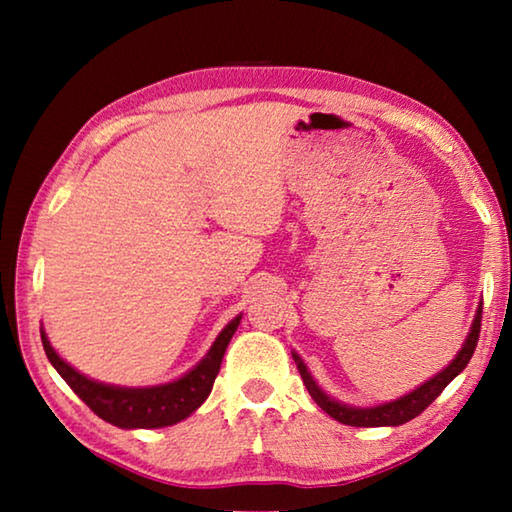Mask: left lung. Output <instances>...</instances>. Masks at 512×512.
<instances>
[{
	"mask_svg": "<svg viewBox=\"0 0 512 512\" xmlns=\"http://www.w3.org/2000/svg\"><path fill=\"white\" fill-rule=\"evenodd\" d=\"M481 309H483V302H479V307H476L472 327L470 332H467V339L463 341V348L458 350L456 357L449 361L438 375H433L418 388H413L411 393H406L402 397H397V400L384 402V404L350 406L334 400L332 395H327L323 388L318 386V381L314 379V375H311L307 363L302 361L300 354L298 352H291V354L300 370L302 381H305L309 395L314 397V402L320 406V409H323L327 415H332L334 420H339L341 424H350V427H400V424L413 420L415 415H420L424 409H427V406L445 391L449 381L461 375L467 363H470L476 341H479V332H481Z\"/></svg>",
	"mask_w": 512,
	"mask_h": 512,
	"instance_id": "left-lung-1",
	"label": "left lung"
}]
</instances>
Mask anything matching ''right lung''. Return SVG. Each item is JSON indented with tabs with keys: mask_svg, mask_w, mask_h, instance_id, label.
<instances>
[{
	"mask_svg": "<svg viewBox=\"0 0 512 512\" xmlns=\"http://www.w3.org/2000/svg\"><path fill=\"white\" fill-rule=\"evenodd\" d=\"M241 323V314L230 320L216 336L212 348L205 357L196 363L192 370H187L183 377L167 381L158 386H115L103 384V381L90 379L88 375L76 370L74 366L60 357L51 348L47 332L40 327L42 348L47 352L51 366L58 370V375L67 381V386L99 415L101 420L115 424L119 429H160L171 427L192 415L201 406L207 395L212 393L214 379L219 375L225 348L237 332Z\"/></svg>",
	"mask_w": 512,
	"mask_h": 512,
	"instance_id": "right-lung-1",
	"label": "right lung"
}]
</instances>
